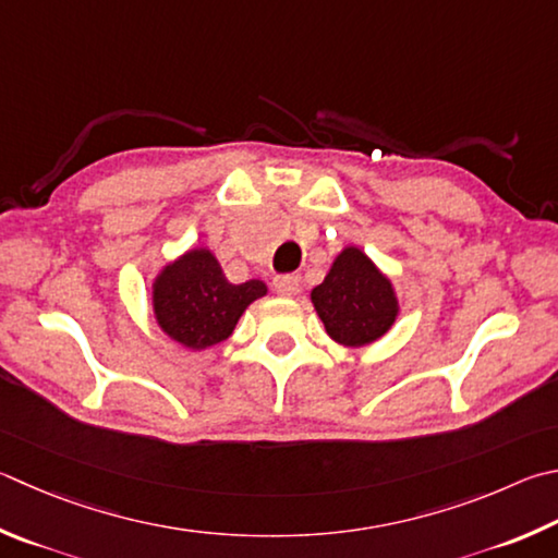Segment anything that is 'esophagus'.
<instances>
[{"mask_svg":"<svg viewBox=\"0 0 558 558\" xmlns=\"http://www.w3.org/2000/svg\"><path fill=\"white\" fill-rule=\"evenodd\" d=\"M272 288H276L278 295L292 298V295H298V290H300V278L298 276H276L272 278Z\"/></svg>","mask_w":558,"mask_h":558,"instance_id":"esophagus-1","label":"esophagus"}]
</instances>
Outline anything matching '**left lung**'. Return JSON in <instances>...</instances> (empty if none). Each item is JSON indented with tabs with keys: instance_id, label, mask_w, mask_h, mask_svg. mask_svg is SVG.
<instances>
[{
	"instance_id": "8db88e82",
	"label": "left lung",
	"mask_w": 558,
	"mask_h": 558,
	"mask_svg": "<svg viewBox=\"0 0 558 558\" xmlns=\"http://www.w3.org/2000/svg\"><path fill=\"white\" fill-rule=\"evenodd\" d=\"M312 305L329 337L351 349L378 341L400 312L392 282L356 246L333 258L327 278L312 290Z\"/></svg>"
}]
</instances>
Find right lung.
Listing matches in <instances>:
<instances>
[{
  "label": "right lung",
  "instance_id": "add662e5",
  "mask_svg": "<svg viewBox=\"0 0 558 558\" xmlns=\"http://www.w3.org/2000/svg\"><path fill=\"white\" fill-rule=\"evenodd\" d=\"M268 292L263 280L229 282L209 248H190L154 280L158 327L180 347L202 351L231 337L241 314Z\"/></svg>",
  "mask_w": 558,
  "mask_h": 558
}]
</instances>
